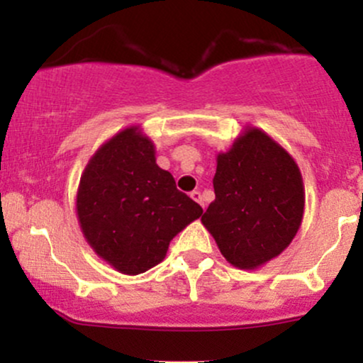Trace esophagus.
Listing matches in <instances>:
<instances>
[{
    "label": "esophagus",
    "instance_id": "34e87169",
    "mask_svg": "<svg viewBox=\"0 0 363 363\" xmlns=\"http://www.w3.org/2000/svg\"><path fill=\"white\" fill-rule=\"evenodd\" d=\"M191 198H193L196 203H199V205L203 206V210H205V201H203V196L199 191H193V193H191Z\"/></svg>",
    "mask_w": 363,
    "mask_h": 363
}]
</instances>
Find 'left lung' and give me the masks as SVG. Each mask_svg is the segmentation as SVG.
<instances>
[{"label":"left lung","instance_id":"8db88e82","mask_svg":"<svg viewBox=\"0 0 363 363\" xmlns=\"http://www.w3.org/2000/svg\"><path fill=\"white\" fill-rule=\"evenodd\" d=\"M215 201L201 222L223 257L256 269L289 247L303 218L306 193L294 157L268 133L247 126L216 155Z\"/></svg>","mask_w":363,"mask_h":363}]
</instances>
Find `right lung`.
I'll list each match as a JSON object with an SVG mask.
<instances>
[{"instance_id": "right-lung-1", "label": "right lung", "mask_w": 363, "mask_h": 363, "mask_svg": "<svg viewBox=\"0 0 363 363\" xmlns=\"http://www.w3.org/2000/svg\"><path fill=\"white\" fill-rule=\"evenodd\" d=\"M203 213L157 165L155 145L140 126L116 133L80 177L77 216L99 257L123 274L164 261L170 240Z\"/></svg>"}]
</instances>
